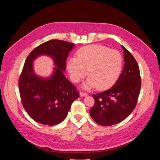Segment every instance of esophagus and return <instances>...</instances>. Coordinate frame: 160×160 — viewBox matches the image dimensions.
Returning a JSON list of instances; mask_svg holds the SVG:
<instances>
[{
  "mask_svg": "<svg viewBox=\"0 0 160 160\" xmlns=\"http://www.w3.org/2000/svg\"><path fill=\"white\" fill-rule=\"evenodd\" d=\"M80 97H86V96H87V94L85 93V92H80Z\"/></svg>",
  "mask_w": 160,
  "mask_h": 160,
  "instance_id": "1",
  "label": "esophagus"
}]
</instances>
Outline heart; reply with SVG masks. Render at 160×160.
Returning a JSON list of instances; mask_svg holds the SVG:
<instances>
[{
    "instance_id": "b5f03b06",
    "label": "heart",
    "mask_w": 160,
    "mask_h": 160,
    "mask_svg": "<svg viewBox=\"0 0 160 160\" xmlns=\"http://www.w3.org/2000/svg\"><path fill=\"white\" fill-rule=\"evenodd\" d=\"M122 66L120 53L101 45H90L80 49L77 58L67 61L66 68L72 82H79L88 73L82 87L99 90L108 88L118 79Z\"/></svg>"
}]
</instances>
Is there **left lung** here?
Instances as JSON below:
<instances>
[{"label":"left lung","mask_w":160,"mask_h":160,"mask_svg":"<svg viewBox=\"0 0 160 160\" xmlns=\"http://www.w3.org/2000/svg\"><path fill=\"white\" fill-rule=\"evenodd\" d=\"M124 66L118 79L109 89L94 94V106L90 115L95 122L103 126L118 123L130 115L135 108L141 87L138 62L123 45Z\"/></svg>","instance_id":"1"}]
</instances>
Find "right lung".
<instances>
[{"label":"right lung","mask_w":160,"mask_h":160,"mask_svg":"<svg viewBox=\"0 0 160 160\" xmlns=\"http://www.w3.org/2000/svg\"><path fill=\"white\" fill-rule=\"evenodd\" d=\"M75 44L51 40L33 49L27 58L19 79L21 102L29 116L35 122L49 126L59 124L66 117L73 102L79 98L75 86L64 72L66 61ZM41 55L52 58L55 67L48 78L37 75L33 62Z\"/></svg>","instance_id":"add662e5"}]
</instances>
